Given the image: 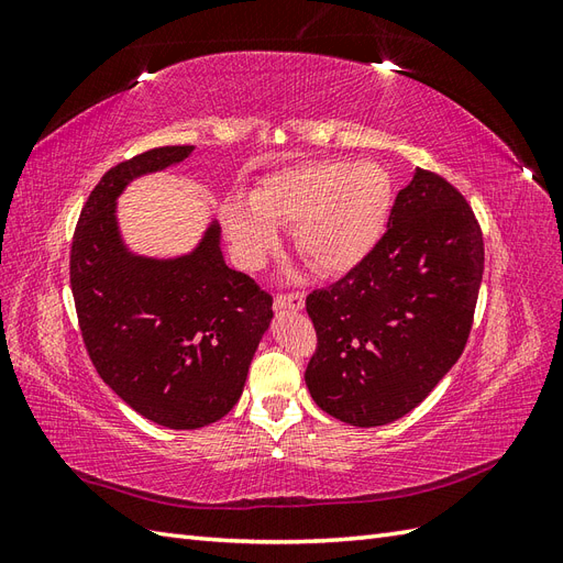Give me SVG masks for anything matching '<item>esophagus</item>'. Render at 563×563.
<instances>
[{
  "mask_svg": "<svg viewBox=\"0 0 563 563\" xmlns=\"http://www.w3.org/2000/svg\"><path fill=\"white\" fill-rule=\"evenodd\" d=\"M305 296L302 294H279L275 296V310H302Z\"/></svg>",
  "mask_w": 563,
  "mask_h": 563,
  "instance_id": "1",
  "label": "esophagus"
}]
</instances>
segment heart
<instances>
[{
    "label": "heart",
    "mask_w": 563,
    "mask_h": 563,
    "mask_svg": "<svg viewBox=\"0 0 563 563\" xmlns=\"http://www.w3.org/2000/svg\"><path fill=\"white\" fill-rule=\"evenodd\" d=\"M391 180L376 162H308L267 176L249 201L230 197L220 220L236 261L258 267L277 249V228H296V249L321 275H345L378 244Z\"/></svg>",
    "instance_id": "b5f03b06"
}]
</instances>
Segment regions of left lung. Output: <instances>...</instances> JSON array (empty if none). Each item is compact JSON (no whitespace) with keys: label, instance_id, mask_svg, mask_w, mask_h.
<instances>
[{"label":"left lung","instance_id":"obj_1","mask_svg":"<svg viewBox=\"0 0 563 563\" xmlns=\"http://www.w3.org/2000/svg\"><path fill=\"white\" fill-rule=\"evenodd\" d=\"M484 275V240L465 197L416 168L366 258L305 308L317 352L314 404L354 428L399 420L463 354Z\"/></svg>","mask_w":563,"mask_h":563}]
</instances>
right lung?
<instances>
[{
  "label": "right lung",
  "mask_w": 563,
  "mask_h": 563,
  "mask_svg": "<svg viewBox=\"0 0 563 563\" xmlns=\"http://www.w3.org/2000/svg\"><path fill=\"white\" fill-rule=\"evenodd\" d=\"M192 150L155 147L112 166L84 203L70 253L79 329L98 376L168 430H197L232 411L272 321V296L225 265L218 220L176 258H150L124 242L119 195Z\"/></svg>",
  "instance_id": "right-lung-1"
}]
</instances>
